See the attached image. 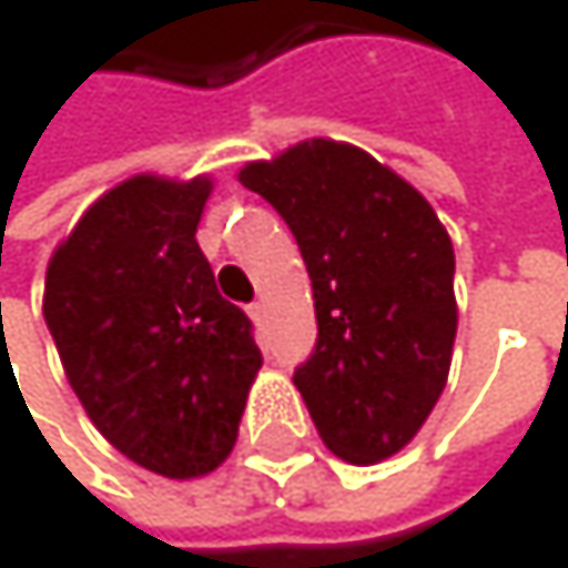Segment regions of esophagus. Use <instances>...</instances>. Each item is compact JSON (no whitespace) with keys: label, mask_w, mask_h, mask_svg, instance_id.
I'll return each instance as SVG.
<instances>
[{"label":"esophagus","mask_w":568,"mask_h":568,"mask_svg":"<svg viewBox=\"0 0 568 568\" xmlns=\"http://www.w3.org/2000/svg\"><path fill=\"white\" fill-rule=\"evenodd\" d=\"M247 311H251V317H254V321H264V317H267V304H264V301H254Z\"/></svg>","instance_id":"esophagus-1"}]
</instances>
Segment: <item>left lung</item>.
Here are the masks:
<instances>
[{
	"label": "left lung",
	"mask_w": 568,
	"mask_h": 568,
	"mask_svg": "<svg viewBox=\"0 0 568 568\" xmlns=\"http://www.w3.org/2000/svg\"><path fill=\"white\" fill-rule=\"evenodd\" d=\"M291 227L317 341L294 385L324 445L368 465L432 415L458 327L455 251L432 203L358 146L304 140L241 170Z\"/></svg>",
	"instance_id": "obj_1"
}]
</instances>
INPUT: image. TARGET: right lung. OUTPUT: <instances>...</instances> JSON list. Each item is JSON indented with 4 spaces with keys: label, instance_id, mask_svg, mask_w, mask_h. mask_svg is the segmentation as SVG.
Segmentation results:
<instances>
[{
    "label": "right lung",
    "instance_id": "add662e5",
    "mask_svg": "<svg viewBox=\"0 0 568 568\" xmlns=\"http://www.w3.org/2000/svg\"><path fill=\"white\" fill-rule=\"evenodd\" d=\"M206 196V176L123 180L45 271L42 317L90 422L166 478L231 455L264 365L251 317L221 297L196 244Z\"/></svg>",
    "mask_w": 568,
    "mask_h": 568
}]
</instances>
